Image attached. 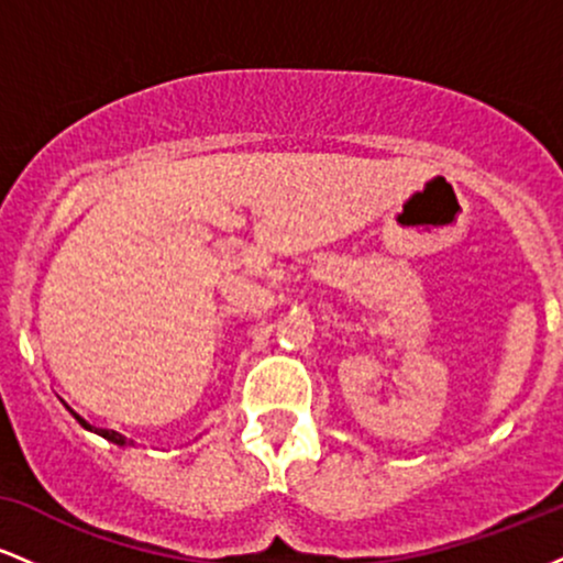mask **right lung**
<instances>
[{"instance_id":"right-lung-1","label":"right lung","mask_w":563,"mask_h":563,"mask_svg":"<svg viewBox=\"0 0 563 563\" xmlns=\"http://www.w3.org/2000/svg\"><path fill=\"white\" fill-rule=\"evenodd\" d=\"M60 402L63 405H66V410L70 412V416H74L76 418V421H79L81 426H84V429H87V431H92V434H97V437H102V439H108V442H113V444H119V448H134V439H129V437H124V434H121V431H115V429H100V426H92V423H89L87 421V418H84V416H79V412H76L74 410V407H70L68 402H66V399H60Z\"/></svg>"}]
</instances>
